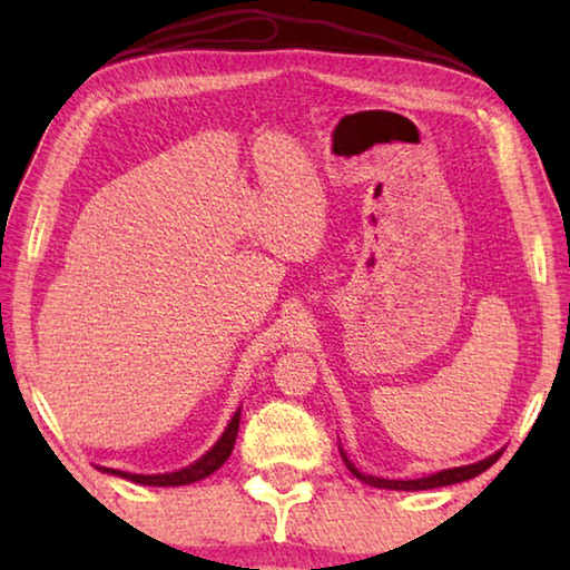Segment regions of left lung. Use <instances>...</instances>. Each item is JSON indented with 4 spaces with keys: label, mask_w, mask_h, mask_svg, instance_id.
Listing matches in <instances>:
<instances>
[{
    "label": "left lung",
    "mask_w": 570,
    "mask_h": 570,
    "mask_svg": "<svg viewBox=\"0 0 570 570\" xmlns=\"http://www.w3.org/2000/svg\"><path fill=\"white\" fill-rule=\"evenodd\" d=\"M342 458L346 462V468L352 470L354 478H360L362 482L372 488H384V490H430V488H442V485H455V482L462 480H470L480 475V472H485L493 462L500 458V452L495 455H490L480 462H472V465H462V468H450V470H440L435 475H428V478H417V480H387V478H374V475H364V472L356 470L346 455L342 452Z\"/></svg>",
    "instance_id": "left-lung-1"
}]
</instances>
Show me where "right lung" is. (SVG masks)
<instances>
[{"label":"right lung","mask_w":570,"mask_h":570,"mask_svg":"<svg viewBox=\"0 0 570 570\" xmlns=\"http://www.w3.org/2000/svg\"><path fill=\"white\" fill-rule=\"evenodd\" d=\"M238 422H240V410H236L234 417H230L228 428L224 430V435L210 448L204 458H198L193 465L176 470V472H163V475H135V472H122V470H112V468H100L102 472H110V475H118L125 480L140 482V485H153V488H176V485H190V482H198L208 478L210 472H216L224 462L228 460L230 452H234L236 445V435H238Z\"/></svg>","instance_id":"add662e5"}]
</instances>
